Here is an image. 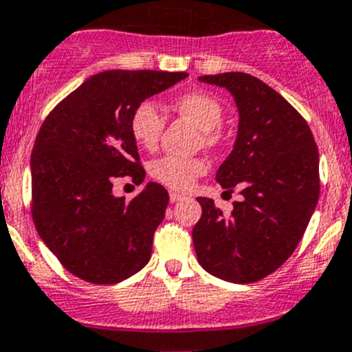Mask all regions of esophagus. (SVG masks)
Segmentation results:
<instances>
[{
    "label": "esophagus",
    "mask_w": 352,
    "mask_h": 352,
    "mask_svg": "<svg viewBox=\"0 0 352 352\" xmlns=\"http://www.w3.org/2000/svg\"><path fill=\"white\" fill-rule=\"evenodd\" d=\"M186 199V196L184 194H179V192H173V190H170V201L172 203H177V201H182Z\"/></svg>",
    "instance_id": "1"
}]
</instances>
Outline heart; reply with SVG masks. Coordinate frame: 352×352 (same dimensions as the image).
Instances as JSON below:
<instances>
[{
  "label": "heart",
  "mask_w": 352,
  "mask_h": 352,
  "mask_svg": "<svg viewBox=\"0 0 352 352\" xmlns=\"http://www.w3.org/2000/svg\"><path fill=\"white\" fill-rule=\"evenodd\" d=\"M173 108L180 115L189 118L201 132L203 144L211 148L220 139L218 127L223 120V108L206 93H187L175 100ZM134 141L144 149L158 146L163 131V117L153 101H142L132 110L129 120ZM151 177L163 186L175 190H187L197 177L206 172V163L201 158H180V156H162L151 163Z\"/></svg>",
  "instance_id": "heart-1"
}]
</instances>
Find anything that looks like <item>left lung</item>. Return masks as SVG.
<instances>
[{
    "instance_id": "1",
    "label": "left lung",
    "mask_w": 352,
    "mask_h": 352,
    "mask_svg": "<svg viewBox=\"0 0 352 352\" xmlns=\"http://www.w3.org/2000/svg\"><path fill=\"white\" fill-rule=\"evenodd\" d=\"M199 80L225 87L237 107V135L217 182L225 192L237 187L242 199L223 214L197 197L194 249L213 277L251 284L282 267L305 235L320 196L318 148L305 118L259 78L227 72Z\"/></svg>"
}]
</instances>
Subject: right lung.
<instances>
[{
	"instance_id": "right-lung-1",
	"label": "right lung",
	"mask_w": 352,
	"mask_h": 352,
	"mask_svg": "<svg viewBox=\"0 0 352 352\" xmlns=\"http://www.w3.org/2000/svg\"><path fill=\"white\" fill-rule=\"evenodd\" d=\"M186 72L107 70L68 94L44 120L30 156L37 234L75 277L118 284L148 265L168 192L148 182L132 201L113 184H142L129 120L139 103L186 78Z\"/></svg>"
}]
</instances>
